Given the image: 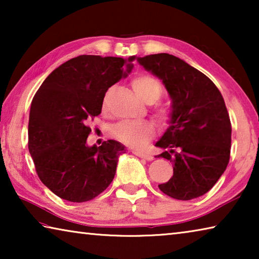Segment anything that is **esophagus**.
Here are the masks:
<instances>
[{
	"mask_svg": "<svg viewBox=\"0 0 259 259\" xmlns=\"http://www.w3.org/2000/svg\"><path fill=\"white\" fill-rule=\"evenodd\" d=\"M133 153H134L135 155L142 157V159H145V160H147V161H152V160H153V156H152L151 154H147V153L139 152V151H134Z\"/></svg>",
	"mask_w": 259,
	"mask_h": 259,
	"instance_id": "34e87169",
	"label": "esophagus"
}]
</instances>
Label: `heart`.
<instances>
[{"label": "heart", "mask_w": 259, "mask_h": 259, "mask_svg": "<svg viewBox=\"0 0 259 259\" xmlns=\"http://www.w3.org/2000/svg\"><path fill=\"white\" fill-rule=\"evenodd\" d=\"M133 88L136 95L147 104L154 103L160 98L162 88L160 82L151 75H139L133 80ZM107 109L106 97L103 100V111ZM156 116L164 119L165 111L163 108L156 109ZM113 134L121 143L131 147H139L151 139L154 135V126L148 121L140 122H120L113 129Z\"/></svg>", "instance_id": "heart-1"}]
</instances>
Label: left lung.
<instances>
[{
    "instance_id": "8db88e82",
    "label": "left lung",
    "mask_w": 259,
    "mask_h": 259,
    "mask_svg": "<svg viewBox=\"0 0 259 259\" xmlns=\"http://www.w3.org/2000/svg\"><path fill=\"white\" fill-rule=\"evenodd\" d=\"M159 77L171 99L169 126L155 143L174 163V176L159 188L177 200L211 190L230 161L232 126L221 91L203 73L169 54L138 57Z\"/></svg>"
}]
</instances>
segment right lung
I'll use <instances>...</instances> for the list:
<instances>
[{"label": "right lung", "mask_w": 259, "mask_h": 259, "mask_svg": "<svg viewBox=\"0 0 259 259\" xmlns=\"http://www.w3.org/2000/svg\"><path fill=\"white\" fill-rule=\"evenodd\" d=\"M119 57L82 55L52 71L29 111L28 150L41 182L59 198L85 202L104 192L125 147L116 140L89 146L87 122L102 113L105 94L133 71Z\"/></svg>", "instance_id": "add662e5"}]
</instances>
